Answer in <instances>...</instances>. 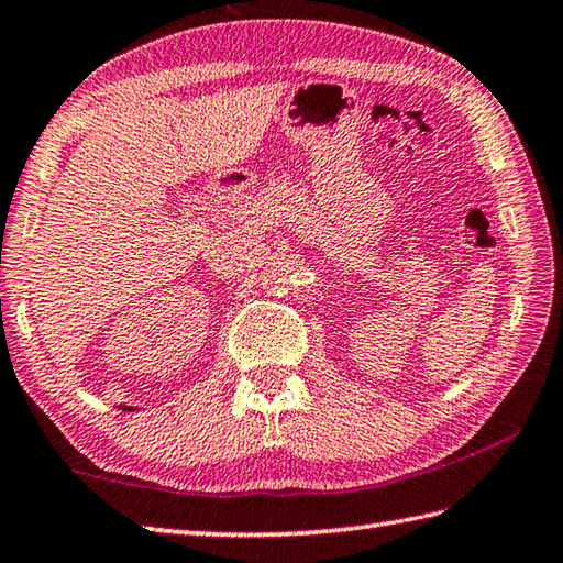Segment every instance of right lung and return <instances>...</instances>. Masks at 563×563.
Wrapping results in <instances>:
<instances>
[{
  "label": "right lung",
  "mask_w": 563,
  "mask_h": 563,
  "mask_svg": "<svg viewBox=\"0 0 563 563\" xmlns=\"http://www.w3.org/2000/svg\"><path fill=\"white\" fill-rule=\"evenodd\" d=\"M124 409H126V407H124Z\"/></svg>",
  "instance_id": "1"
}]
</instances>
